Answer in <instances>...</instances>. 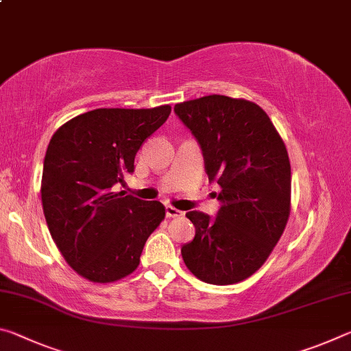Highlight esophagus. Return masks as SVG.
Masks as SVG:
<instances>
[{"instance_id": "34e87169", "label": "esophagus", "mask_w": 351, "mask_h": 351, "mask_svg": "<svg viewBox=\"0 0 351 351\" xmlns=\"http://www.w3.org/2000/svg\"><path fill=\"white\" fill-rule=\"evenodd\" d=\"M165 215H167L169 218H176V217H181L182 212L180 209H176V207L167 204L165 206Z\"/></svg>"}]
</instances>
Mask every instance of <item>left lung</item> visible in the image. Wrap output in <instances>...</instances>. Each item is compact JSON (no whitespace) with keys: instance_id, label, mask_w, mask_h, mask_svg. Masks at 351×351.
I'll use <instances>...</instances> for the list:
<instances>
[{"instance_id":"obj_1","label":"left lung","mask_w":351,"mask_h":351,"mask_svg":"<svg viewBox=\"0 0 351 351\" xmlns=\"http://www.w3.org/2000/svg\"><path fill=\"white\" fill-rule=\"evenodd\" d=\"M175 114L199 144L217 217L192 210L195 239L181 247L193 276L232 285L252 276L280 239L289 217L291 165L268 114L249 100L212 94L176 104Z\"/></svg>"}]
</instances>
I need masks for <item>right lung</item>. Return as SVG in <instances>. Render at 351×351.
Returning <instances> with one entry per match:
<instances>
[{
  "label": "right lung",
  "instance_id": "1",
  "mask_svg": "<svg viewBox=\"0 0 351 351\" xmlns=\"http://www.w3.org/2000/svg\"><path fill=\"white\" fill-rule=\"evenodd\" d=\"M169 105L99 108L71 119L47 145L41 203L52 240L77 274L108 283L138 268L148 237L165 217L159 201L114 193Z\"/></svg>",
  "mask_w": 351,
  "mask_h": 351
}]
</instances>
